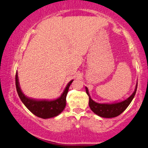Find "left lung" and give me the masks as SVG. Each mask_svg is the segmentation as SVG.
Here are the masks:
<instances>
[{
	"instance_id": "1",
	"label": "left lung",
	"mask_w": 148,
	"mask_h": 148,
	"mask_svg": "<svg viewBox=\"0 0 148 148\" xmlns=\"http://www.w3.org/2000/svg\"><path fill=\"white\" fill-rule=\"evenodd\" d=\"M136 89L137 83L134 92L132 94L130 97L123 101L112 103H99L92 100L90 94H89L88 88L85 87L86 93L89 97V106H90V109L94 114L101 117H103V118H114L123 112L134 99Z\"/></svg>"
}]
</instances>
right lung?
<instances>
[{
	"mask_svg": "<svg viewBox=\"0 0 148 148\" xmlns=\"http://www.w3.org/2000/svg\"><path fill=\"white\" fill-rule=\"evenodd\" d=\"M74 80H72L67 83L65 90L59 97L54 100L46 99H34L25 95L21 90L19 85L18 73L16 74V90L23 104L28 110L36 116L46 119L56 116L65 109L66 106V97L71 83Z\"/></svg>",
	"mask_w": 148,
	"mask_h": 148,
	"instance_id": "right-lung-1",
	"label": "right lung"
}]
</instances>
